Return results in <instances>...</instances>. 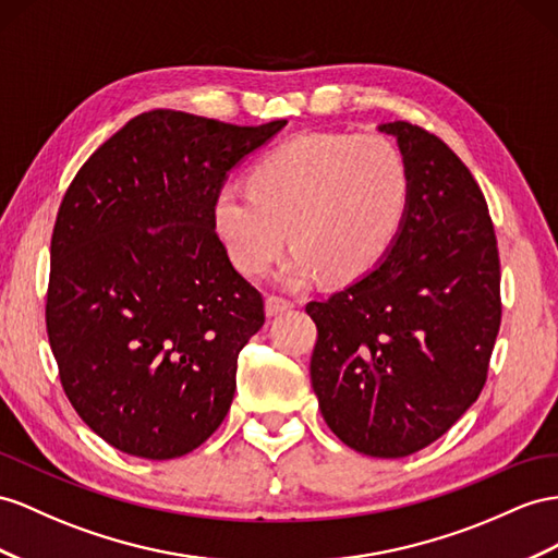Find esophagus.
<instances>
[{"instance_id":"34e87169","label":"esophagus","mask_w":558,"mask_h":558,"mask_svg":"<svg viewBox=\"0 0 558 558\" xmlns=\"http://www.w3.org/2000/svg\"><path fill=\"white\" fill-rule=\"evenodd\" d=\"M292 306H294V302H290V299L268 296L266 299V316L274 318V316H278V313H282V311H290Z\"/></svg>"}]
</instances>
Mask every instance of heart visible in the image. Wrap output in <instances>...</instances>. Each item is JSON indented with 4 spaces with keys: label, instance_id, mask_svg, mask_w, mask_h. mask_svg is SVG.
<instances>
[{
    "label": "heart",
    "instance_id": "obj_1",
    "mask_svg": "<svg viewBox=\"0 0 558 558\" xmlns=\"http://www.w3.org/2000/svg\"><path fill=\"white\" fill-rule=\"evenodd\" d=\"M250 191L223 189L214 228L245 276H259L290 242L278 280L299 288L323 274L347 282L373 268L396 240L410 177L389 138L302 134L266 153L250 171Z\"/></svg>",
    "mask_w": 558,
    "mask_h": 558
}]
</instances>
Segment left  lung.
<instances>
[{"mask_svg": "<svg viewBox=\"0 0 558 558\" xmlns=\"http://www.w3.org/2000/svg\"><path fill=\"white\" fill-rule=\"evenodd\" d=\"M408 167L393 245L349 288L311 302V384L335 436L369 457H408L476 403L502 318L488 205L438 136L379 124Z\"/></svg>", "mask_w": 558, "mask_h": 558, "instance_id": "left-lung-1", "label": "left lung"}]
</instances>
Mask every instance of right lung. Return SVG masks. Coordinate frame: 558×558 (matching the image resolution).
I'll return each mask as SVG.
<instances>
[{
    "label": "right lung",
    "mask_w": 558,
    "mask_h": 558,
    "mask_svg": "<svg viewBox=\"0 0 558 558\" xmlns=\"http://www.w3.org/2000/svg\"><path fill=\"white\" fill-rule=\"evenodd\" d=\"M288 120L150 110L70 183L51 235L47 332L68 401L112 448L174 460L217 432L264 299L228 259L214 199Z\"/></svg>",
    "instance_id": "obj_1"
}]
</instances>
